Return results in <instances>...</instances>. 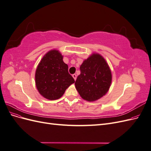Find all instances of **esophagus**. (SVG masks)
<instances>
[{
	"label": "esophagus",
	"instance_id": "obj_1",
	"mask_svg": "<svg viewBox=\"0 0 151 151\" xmlns=\"http://www.w3.org/2000/svg\"><path fill=\"white\" fill-rule=\"evenodd\" d=\"M72 77H74V80L76 81V78H77V76H76V74H73L72 75Z\"/></svg>",
	"mask_w": 151,
	"mask_h": 151
}]
</instances>
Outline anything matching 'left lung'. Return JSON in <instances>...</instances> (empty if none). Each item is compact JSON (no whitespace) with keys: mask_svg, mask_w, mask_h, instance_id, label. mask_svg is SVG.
<instances>
[{"mask_svg":"<svg viewBox=\"0 0 151 151\" xmlns=\"http://www.w3.org/2000/svg\"><path fill=\"white\" fill-rule=\"evenodd\" d=\"M80 70L75 85L84 99L94 101L108 92L111 83V72L102 56L93 54L82 63Z\"/></svg>","mask_w":151,"mask_h":151,"instance_id":"left-lung-1","label":"left lung"}]
</instances>
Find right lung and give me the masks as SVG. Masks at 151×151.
I'll use <instances>...</instances> for the list:
<instances>
[{
	"label": "right lung",
	"instance_id": "1",
	"mask_svg": "<svg viewBox=\"0 0 151 151\" xmlns=\"http://www.w3.org/2000/svg\"><path fill=\"white\" fill-rule=\"evenodd\" d=\"M35 82L41 95L50 100L59 99L68 86L75 83L68 73V65L58 50L48 52L43 57L36 70Z\"/></svg>",
	"mask_w": 151,
	"mask_h": 151
}]
</instances>
